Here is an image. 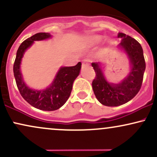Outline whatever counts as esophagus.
<instances>
[{"label": "esophagus", "mask_w": 157, "mask_h": 157, "mask_svg": "<svg viewBox=\"0 0 157 157\" xmlns=\"http://www.w3.org/2000/svg\"><path fill=\"white\" fill-rule=\"evenodd\" d=\"M89 63L88 60H83L82 61V66H89Z\"/></svg>", "instance_id": "obj_1"}]
</instances>
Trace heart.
<instances>
[{
	"instance_id": "heart-1",
	"label": "heart",
	"mask_w": 157,
	"mask_h": 157,
	"mask_svg": "<svg viewBox=\"0 0 157 157\" xmlns=\"http://www.w3.org/2000/svg\"><path fill=\"white\" fill-rule=\"evenodd\" d=\"M103 39V37L100 35H93L91 37H90V42L93 44H100V42Z\"/></svg>"
}]
</instances>
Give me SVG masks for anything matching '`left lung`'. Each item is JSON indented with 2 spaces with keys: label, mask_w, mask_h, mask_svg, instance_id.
<instances>
[{
  "label": "left lung",
  "mask_w": 157,
  "mask_h": 157,
  "mask_svg": "<svg viewBox=\"0 0 157 157\" xmlns=\"http://www.w3.org/2000/svg\"><path fill=\"white\" fill-rule=\"evenodd\" d=\"M122 38L119 46L124 50L130 59L131 70L120 83L111 84L106 81L100 63H92L96 77L92 81V89L98 101L105 106H119L130 101L140 91L145 70L143 50L137 40L119 33Z\"/></svg>",
  "instance_id": "8db88e82"
}]
</instances>
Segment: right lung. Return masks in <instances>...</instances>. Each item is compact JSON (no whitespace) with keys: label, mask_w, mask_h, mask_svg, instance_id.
I'll use <instances>...</instances> for the list:
<instances>
[{"label":"right lung","mask_w":157,"mask_h":157,"mask_svg":"<svg viewBox=\"0 0 157 157\" xmlns=\"http://www.w3.org/2000/svg\"><path fill=\"white\" fill-rule=\"evenodd\" d=\"M51 37L49 33L40 32L29 37L19 46L14 63L13 71L16 84L23 98L36 109L43 111H55L66 103L71 94L73 82L80 74L81 63L76 66L61 67L51 86L44 90L29 89L23 82L20 66L23 54L35 40H43Z\"/></svg>","instance_id":"right-lung-1"}]
</instances>
